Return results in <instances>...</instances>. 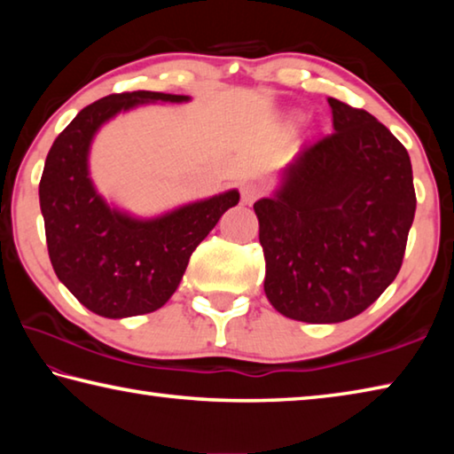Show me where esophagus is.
<instances>
[{"label": "esophagus", "instance_id": "1", "mask_svg": "<svg viewBox=\"0 0 454 454\" xmlns=\"http://www.w3.org/2000/svg\"><path fill=\"white\" fill-rule=\"evenodd\" d=\"M262 196V190H260L256 184H246V186L242 188V202L244 204H254L256 200Z\"/></svg>", "mask_w": 454, "mask_h": 454}]
</instances>
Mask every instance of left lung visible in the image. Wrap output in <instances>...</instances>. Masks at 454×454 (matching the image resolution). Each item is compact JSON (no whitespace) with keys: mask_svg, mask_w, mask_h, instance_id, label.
<instances>
[{"mask_svg":"<svg viewBox=\"0 0 454 454\" xmlns=\"http://www.w3.org/2000/svg\"><path fill=\"white\" fill-rule=\"evenodd\" d=\"M328 104L334 132L304 144L254 204L266 298L310 325L356 317L388 288L417 210L404 145L368 112Z\"/></svg>","mask_w":454,"mask_h":454,"instance_id":"obj_1","label":"left lung"}]
</instances>
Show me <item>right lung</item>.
Here are the masks:
<instances>
[{
	"mask_svg": "<svg viewBox=\"0 0 454 454\" xmlns=\"http://www.w3.org/2000/svg\"><path fill=\"white\" fill-rule=\"evenodd\" d=\"M162 91H126L98 99L75 116L45 158L40 208L59 282L106 318L148 314L170 301L196 246L238 204V190L198 200L156 218L112 208L90 178L91 140L107 120L148 102H188Z\"/></svg>",
	"mask_w": 454,
	"mask_h": 454,
	"instance_id": "obj_1",
	"label": "right lung"
}]
</instances>
